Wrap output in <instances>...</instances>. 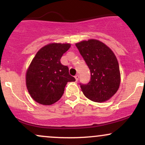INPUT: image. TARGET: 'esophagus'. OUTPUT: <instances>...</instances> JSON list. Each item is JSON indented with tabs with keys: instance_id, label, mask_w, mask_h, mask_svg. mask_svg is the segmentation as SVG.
<instances>
[{
	"instance_id": "1",
	"label": "esophagus",
	"mask_w": 145,
	"mask_h": 145,
	"mask_svg": "<svg viewBox=\"0 0 145 145\" xmlns=\"http://www.w3.org/2000/svg\"><path fill=\"white\" fill-rule=\"evenodd\" d=\"M75 78H76V80L78 81V79H79V75H76L75 76Z\"/></svg>"
}]
</instances>
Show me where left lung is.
Returning a JSON list of instances; mask_svg holds the SVG:
<instances>
[{
  "mask_svg": "<svg viewBox=\"0 0 145 145\" xmlns=\"http://www.w3.org/2000/svg\"><path fill=\"white\" fill-rule=\"evenodd\" d=\"M91 71L87 84L80 83L83 93L90 100H108L119 89L121 82L119 66L115 55L106 45L95 39L76 44Z\"/></svg>",
  "mask_w": 145,
  "mask_h": 145,
  "instance_id": "8db88e82",
  "label": "left lung"
}]
</instances>
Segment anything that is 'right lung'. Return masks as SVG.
Here are the masks:
<instances>
[{
  "label": "right lung",
  "instance_id": "right-lung-1",
  "mask_svg": "<svg viewBox=\"0 0 145 145\" xmlns=\"http://www.w3.org/2000/svg\"><path fill=\"white\" fill-rule=\"evenodd\" d=\"M69 44H50L41 48L30 65L26 75L27 89L35 101L51 105L59 101L68 82L76 81L67 66L61 63Z\"/></svg>",
  "mask_w": 145,
  "mask_h": 145
}]
</instances>
